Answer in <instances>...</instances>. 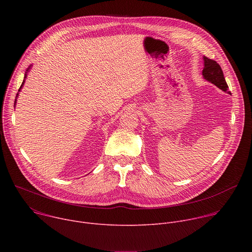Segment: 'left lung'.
Wrapping results in <instances>:
<instances>
[{
    "instance_id": "8db88e82",
    "label": "left lung",
    "mask_w": 252,
    "mask_h": 252,
    "mask_svg": "<svg viewBox=\"0 0 252 252\" xmlns=\"http://www.w3.org/2000/svg\"><path fill=\"white\" fill-rule=\"evenodd\" d=\"M203 69H202V76L203 78L210 82L211 84L217 86L219 89H220L223 92H227L230 94L228 90V86L225 82L223 71L220 67V65L213 60L208 59L207 57H203Z\"/></svg>"
}]
</instances>
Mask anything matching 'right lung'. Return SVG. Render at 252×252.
Returning <instances> with one entry per match:
<instances>
[{"label": "right lung", "mask_w": 252, "mask_h": 252, "mask_svg": "<svg viewBox=\"0 0 252 252\" xmlns=\"http://www.w3.org/2000/svg\"><path fill=\"white\" fill-rule=\"evenodd\" d=\"M30 68H31V66H29V68L27 69V73H28V71H29V69H30ZM27 73L25 74V79L27 78ZM25 79H24V81H23V83H22V85H21V87H20V89H19V92L21 91V89H22V88H23V86H24V83H25ZM18 94H19V93L17 94V96H16V97H18ZM16 101H17V99L15 100V104H16Z\"/></svg>", "instance_id": "1"}]
</instances>
